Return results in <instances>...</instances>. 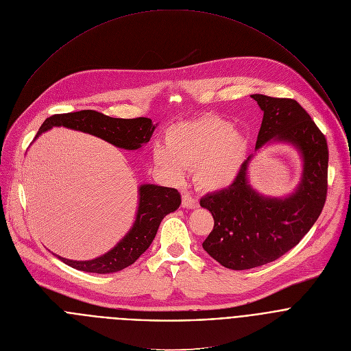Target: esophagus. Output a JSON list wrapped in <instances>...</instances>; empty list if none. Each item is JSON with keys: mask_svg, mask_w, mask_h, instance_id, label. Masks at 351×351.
I'll return each instance as SVG.
<instances>
[{"mask_svg": "<svg viewBox=\"0 0 351 351\" xmlns=\"http://www.w3.org/2000/svg\"><path fill=\"white\" fill-rule=\"evenodd\" d=\"M182 207L184 208H197L199 207V202L195 199V197H192L191 195H184L182 196Z\"/></svg>", "mask_w": 351, "mask_h": 351, "instance_id": "1", "label": "esophagus"}]
</instances>
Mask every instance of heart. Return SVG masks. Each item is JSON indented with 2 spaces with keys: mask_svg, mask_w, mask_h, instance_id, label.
Instances as JSON below:
<instances>
[{
  "mask_svg": "<svg viewBox=\"0 0 351 351\" xmlns=\"http://www.w3.org/2000/svg\"><path fill=\"white\" fill-rule=\"evenodd\" d=\"M165 143L152 147L155 166L176 182L185 178L186 167H195L196 184L208 192L232 186L248 156L245 136L232 122L211 114L170 125Z\"/></svg>",
  "mask_w": 351,
  "mask_h": 351,
  "instance_id": "heart-1",
  "label": "heart"
}]
</instances>
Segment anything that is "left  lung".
I'll use <instances>...</instances> for the list:
<instances>
[{
	"label": "left lung",
	"instance_id": "8db88e82",
	"mask_svg": "<svg viewBox=\"0 0 351 351\" xmlns=\"http://www.w3.org/2000/svg\"><path fill=\"white\" fill-rule=\"evenodd\" d=\"M251 97L263 112L255 151L271 144L291 145L299 154L302 173L291 193L263 195L250 181L256 155L252 154L232 186L202 197L200 206L214 218L203 248L232 270L266 265L295 247L319 217L326 197L328 145L310 115L292 99Z\"/></svg>",
	"mask_w": 351,
	"mask_h": 351
}]
</instances>
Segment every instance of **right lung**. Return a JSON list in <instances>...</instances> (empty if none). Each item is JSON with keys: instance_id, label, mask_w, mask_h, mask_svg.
<instances>
[{"instance_id": "add662e5", "label": "right lung", "mask_w": 351, "mask_h": 351, "mask_svg": "<svg viewBox=\"0 0 351 351\" xmlns=\"http://www.w3.org/2000/svg\"><path fill=\"white\" fill-rule=\"evenodd\" d=\"M158 123L149 118L121 119L111 118L92 110L53 115L43 123L34 141L53 128H66L96 136L118 148L128 151L141 149L152 137ZM134 222L129 232L106 254L88 259L74 261L56 255L66 265L97 274H110L133 265L151 245L162 219L174 213L181 204V195L174 188L155 184L138 186V202Z\"/></svg>"}]
</instances>
